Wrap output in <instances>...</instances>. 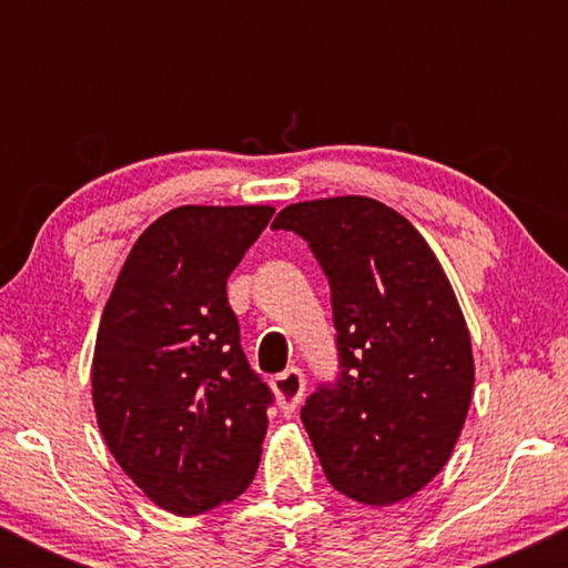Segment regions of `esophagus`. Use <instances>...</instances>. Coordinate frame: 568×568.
<instances>
[{
	"instance_id": "34e87169",
	"label": "esophagus",
	"mask_w": 568,
	"mask_h": 568,
	"mask_svg": "<svg viewBox=\"0 0 568 568\" xmlns=\"http://www.w3.org/2000/svg\"><path fill=\"white\" fill-rule=\"evenodd\" d=\"M272 389H275L280 408H283L285 414L296 410V406L302 403V397H304V389H306V379H304L302 368H288V371H283V374H277L275 379H272Z\"/></svg>"
}]
</instances>
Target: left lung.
I'll list each match as a JSON object with an SVG mask.
<instances>
[{"label":"left lung","instance_id":"1","mask_svg":"<svg viewBox=\"0 0 568 568\" xmlns=\"http://www.w3.org/2000/svg\"><path fill=\"white\" fill-rule=\"evenodd\" d=\"M331 285L338 376L302 406L328 484L363 505L414 497L443 470L473 400V347L452 283L408 219L379 200L283 207Z\"/></svg>","mask_w":568,"mask_h":568}]
</instances>
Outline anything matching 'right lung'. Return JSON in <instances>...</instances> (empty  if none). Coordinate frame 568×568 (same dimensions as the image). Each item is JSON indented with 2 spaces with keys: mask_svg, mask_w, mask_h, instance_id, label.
I'll list each match as a JSON object with an SVG mask.
<instances>
[{
  "mask_svg": "<svg viewBox=\"0 0 568 568\" xmlns=\"http://www.w3.org/2000/svg\"><path fill=\"white\" fill-rule=\"evenodd\" d=\"M270 205H181L135 240L103 306L93 406L116 465L154 505L237 499L262 459L272 389L240 347L226 280Z\"/></svg>",
  "mask_w": 568,
  "mask_h": 568,
  "instance_id": "obj_1",
  "label": "right lung"
}]
</instances>
